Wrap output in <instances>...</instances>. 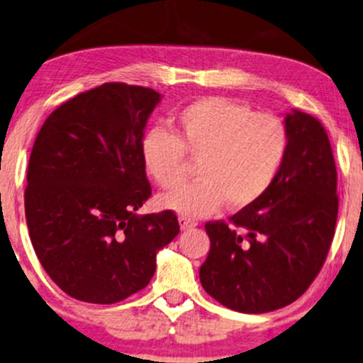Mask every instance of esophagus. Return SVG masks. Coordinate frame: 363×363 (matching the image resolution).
Returning a JSON list of instances; mask_svg holds the SVG:
<instances>
[{
	"mask_svg": "<svg viewBox=\"0 0 363 363\" xmlns=\"http://www.w3.org/2000/svg\"><path fill=\"white\" fill-rule=\"evenodd\" d=\"M179 226H181L182 231H187V229L196 228V223L191 221V219H187V218H179Z\"/></svg>",
	"mask_w": 363,
	"mask_h": 363,
	"instance_id": "obj_1",
	"label": "esophagus"
}]
</instances>
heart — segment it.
Wrapping results in <instances>:
<instances>
[{"instance_id": "heart-1", "label": "heart", "mask_w": 363, "mask_h": 363, "mask_svg": "<svg viewBox=\"0 0 363 363\" xmlns=\"http://www.w3.org/2000/svg\"><path fill=\"white\" fill-rule=\"evenodd\" d=\"M176 132L154 127L140 139L144 169L162 189L184 177L187 152L201 157L199 181L159 196L162 209L197 219L259 201L284 166L290 134L273 113H258L250 105L223 97H204L177 112Z\"/></svg>"}]
</instances>
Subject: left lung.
Here are the masks:
<instances>
[{
	"instance_id": "1",
	"label": "left lung",
	"mask_w": 363,
	"mask_h": 363,
	"mask_svg": "<svg viewBox=\"0 0 363 363\" xmlns=\"http://www.w3.org/2000/svg\"><path fill=\"white\" fill-rule=\"evenodd\" d=\"M290 149L269 191L229 219L206 224L211 247L199 268L206 293L241 313L293 303L327 258L338 216L337 167L318 118L284 113Z\"/></svg>"
}]
</instances>
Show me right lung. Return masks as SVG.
<instances>
[{
    "label": "right lung",
    "instance_id": "add662e5",
    "mask_svg": "<svg viewBox=\"0 0 363 363\" xmlns=\"http://www.w3.org/2000/svg\"><path fill=\"white\" fill-rule=\"evenodd\" d=\"M162 95L104 84L55 110L30 155L25 214L48 277L67 295L110 305L145 288L179 233L172 211L137 216L150 197L140 139Z\"/></svg>",
    "mask_w": 363,
    "mask_h": 363
}]
</instances>
